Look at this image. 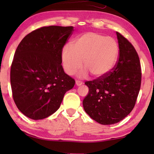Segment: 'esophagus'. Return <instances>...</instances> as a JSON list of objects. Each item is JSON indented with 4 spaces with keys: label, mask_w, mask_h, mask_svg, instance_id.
Returning <instances> with one entry per match:
<instances>
[{
    "label": "esophagus",
    "mask_w": 154,
    "mask_h": 154,
    "mask_svg": "<svg viewBox=\"0 0 154 154\" xmlns=\"http://www.w3.org/2000/svg\"><path fill=\"white\" fill-rule=\"evenodd\" d=\"M82 84H83V82H82V81H79V80H76V81H75V85H76L77 86L81 85Z\"/></svg>",
    "instance_id": "34e87169"
}]
</instances>
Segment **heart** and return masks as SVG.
<instances>
[{
	"label": "heart",
	"mask_w": 154,
	"mask_h": 154,
	"mask_svg": "<svg viewBox=\"0 0 154 154\" xmlns=\"http://www.w3.org/2000/svg\"><path fill=\"white\" fill-rule=\"evenodd\" d=\"M119 48L116 40L101 33L88 32L77 38L62 51V62L64 71L73 75L83 66L85 69L79 75L85 77L92 73L101 77L108 73L116 62Z\"/></svg>",
	"instance_id": "b5f03b06"
}]
</instances>
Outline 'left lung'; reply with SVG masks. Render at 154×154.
Segmentation results:
<instances>
[{"label":"left lung","instance_id":"obj_1","mask_svg":"<svg viewBox=\"0 0 154 154\" xmlns=\"http://www.w3.org/2000/svg\"><path fill=\"white\" fill-rule=\"evenodd\" d=\"M116 35L119 56L114 67L106 75L85 83L89 92L83 101L84 110L102 125L119 123L131 112L142 81L137 52L123 35Z\"/></svg>","mask_w":154,"mask_h":154}]
</instances>
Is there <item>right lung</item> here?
Here are the masks:
<instances>
[{
    "instance_id": "obj_1",
    "label": "right lung",
    "mask_w": 154,
    "mask_h": 154,
    "mask_svg": "<svg viewBox=\"0 0 154 154\" xmlns=\"http://www.w3.org/2000/svg\"><path fill=\"white\" fill-rule=\"evenodd\" d=\"M73 31V26H43L27 34L17 46L10 69L12 97L29 119L54 113L74 86V79L61 64L63 47Z\"/></svg>"
}]
</instances>
